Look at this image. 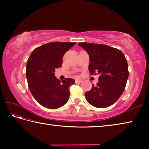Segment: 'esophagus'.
<instances>
[{"label": "esophagus", "instance_id": "esophagus-1", "mask_svg": "<svg viewBox=\"0 0 149 149\" xmlns=\"http://www.w3.org/2000/svg\"><path fill=\"white\" fill-rule=\"evenodd\" d=\"M82 82L83 81L81 79H75V84H81Z\"/></svg>", "mask_w": 149, "mask_h": 149}]
</instances>
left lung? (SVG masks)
<instances>
[{
	"label": "left lung",
	"mask_w": 149,
	"mask_h": 149,
	"mask_svg": "<svg viewBox=\"0 0 149 149\" xmlns=\"http://www.w3.org/2000/svg\"><path fill=\"white\" fill-rule=\"evenodd\" d=\"M89 55L91 74H99L96 86L85 93L90 104L104 108L117 101L125 89L129 72L124 54L121 50L105 45L79 42Z\"/></svg>",
	"instance_id": "1"
}]
</instances>
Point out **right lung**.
I'll list each match as a JSON object with an SVG mask.
<instances>
[{"label":"right lung","mask_w":149,"mask_h":149,"mask_svg":"<svg viewBox=\"0 0 149 149\" xmlns=\"http://www.w3.org/2000/svg\"><path fill=\"white\" fill-rule=\"evenodd\" d=\"M76 42H52L33 50L27 60L26 77L29 89L40 104L50 109L64 106L70 98V87L75 80L55 77V69L62 64L64 54Z\"/></svg>","instance_id":"right-lung-1"}]
</instances>
